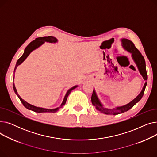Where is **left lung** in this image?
<instances>
[{
	"mask_svg": "<svg viewBox=\"0 0 157 157\" xmlns=\"http://www.w3.org/2000/svg\"><path fill=\"white\" fill-rule=\"evenodd\" d=\"M121 43H122V46L123 48H124V49H126L127 52L132 54V56L133 60H134V62H136L137 66V68L139 71L140 74L142 75L143 79L145 81H147V75L146 69V62L143 56L141 55V53H140V52L135 46L134 44L132 42L131 40L127 39H122ZM146 85H147V82L146 81L141 93H140L133 101H132L130 102L123 106L117 107L116 108H113V109H108V108H104V107L102 105V104H101V102H100V101L98 100V98L97 96V94L95 92L94 89L93 94L91 98L92 103L97 110L106 114L117 115L123 113H125L128 111L129 109H130L136 103H137L141 99V98L144 95Z\"/></svg>",
	"mask_w": 157,
	"mask_h": 157,
	"instance_id": "1",
	"label": "left lung"
}]
</instances>
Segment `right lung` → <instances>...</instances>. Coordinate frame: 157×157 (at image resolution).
Masks as SVG:
<instances>
[{
  "mask_svg": "<svg viewBox=\"0 0 157 157\" xmlns=\"http://www.w3.org/2000/svg\"><path fill=\"white\" fill-rule=\"evenodd\" d=\"M44 42L54 43H55L57 42V39L55 37H52V36H48V37H38V38H36L34 40H32V42L25 48V51H24V53H23V55L18 60V61L16 62L15 68H14V78L15 70L16 69V68H17L18 66L19 65H20L25 60L27 59V57L29 55V54L33 50H34V49H36V48L39 47L41 44H43ZM14 78H13V79H14ZM13 89H14V91L15 94L18 95V98H20V100L21 102V103L23 104V105L27 109H28L29 110H32V111L36 112V113H55V112L58 111L60 108H62L63 105H65V104L66 102V101H67V97L69 95V94L71 92L72 90L78 86H73L72 88H70L68 90L67 93H66V94L64 97V98H63V102H62V104L60 105V107H59V108H56L55 109H44V108H39V107H36V106H34L33 105H31V104H29L28 102H27L25 101H24L23 99H22V98L20 97V96L18 95V94L17 92V90H16V87H15V85H14V83H13Z\"/></svg>",
  "mask_w": 157,
  "mask_h": 157,
  "instance_id": "add662e5",
  "label": "right lung"
}]
</instances>
